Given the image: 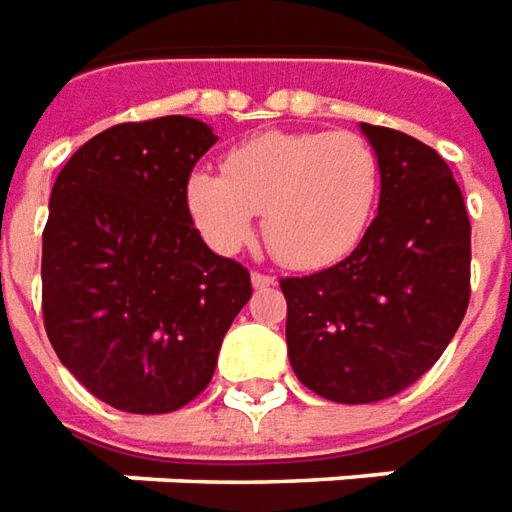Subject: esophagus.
Masks as SVG:
<instances>
[{
	"instance_id": "obj_1",
	"label": "esophagus",
	"mask_w": 512,
	"mask_h": 512,
	"mask_svg": "<svg viewBox=\"0 0 512 512\" xmlns=\"http://www.w3.org/2000/svg\"><path fill=\"white\" fill-rule=\"evenodd\" d=\"M250 281H253V287H256V290H267V287H273V284H276V278L267 276V273H259V270H253Z\"/></svg>"
}]
</instances>
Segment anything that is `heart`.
I'll list each match as a JSON object with an SVG mask.
<instances>
[{
	"label": "heart",
	"instance_id": "heart-1",
	"mask_svg": "<svg viewBox=\"0 0 512 512\" xmlns=\"http://www.w3.org/2000/svg\"><path fill=\"white\" fill-rule=\"evenodd\" d=\"M379 158L351 130L264 133L225 158V178L200 169L186 203L211 245H245L256 214L278 262L323 267L362 242L379 200Z\"/></svg>",
	"mask_w": 512,
	"mask_h": 512
}]
</instances>
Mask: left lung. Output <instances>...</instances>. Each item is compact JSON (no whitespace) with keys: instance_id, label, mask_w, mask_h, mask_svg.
Segmentation results:
<instances>
[{"instance_id":"left-lung-1","label":"left lung","mask_w":512,"mask_h":512,"mask_svg":"<svg viewBox=\"0 0 512 512\" xmlns=\"http://www.w3.org/2000/svg\"><path fill=\"white\" fill-rule=\"evenodd\" d=\"M379 158V214L329 270L281 278L295 376L337 404L401 393L432 368L471 298V222L429 144L362 122Z\"/></svg>"}]
</instances>
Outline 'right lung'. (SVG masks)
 Here are the masks:
<instances>
[{"instance_id":"1","label":"right lung","mask_w":512,"mask_h":512,"mask_svg":"<svg viewBox=\"0 0 512 512\" xmlns=\"http://www.w3.org/2000/svg\"><path fill=\"white\" fill-rule=\"evenodd\" d=\"M217 136L192 116L125 122L88 139L49 197L44 326L88 393L116 410H181L209 387L250 273L217 256L186 186Z\"/></svg>"}]
</instances>
